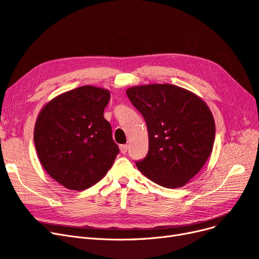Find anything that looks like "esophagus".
Returning a JSON list of instances; mask_svg holds the SVG:
<instances>
[{
	"instance_id": "34e87169",
	"label": "esophagus",
	"mask_w": 259,
	"mask_h": 259,
	"mask_svg": "<svg viewBox=\"0 0 259 259\" xmlns=\"http://www.w3.org/2000/svg\"><path fill=\"white\" fill-rule=\"evenodd\" d=\"M127 149H128L127 145H121L120 146V151H121L122 154H125L127 152Z\"/></svg>"
}]
</instances>
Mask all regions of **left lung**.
Returning a JSON list of instances; mask_svg holds the SVG:
<instances>
[{
    "instance_id": "1",
    "label": "left lung",
    "mask_w": 259,
    "mask_h": 259,
    "mask_svg": "<svg viewBox=\"0 0 259 259\" xmlns=\"http://www.w3.org/2000/svg\"><path fill=\"white\" fill-rule=\"evenodd\" d=\"M126 95L148 128L149 151L137 168L160 186H184L212 152L215 123L209 107L196 94L168 83L132 87Z\"/></svg>"
}]
</instances>
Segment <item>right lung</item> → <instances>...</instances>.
<instances>
[{
    "instance_id": "obj_1",
    "label": "right lung",
    "mask_w": 259,
    "mask_h": 259,
    "mask_svg": "<svg viewBox=\"0 0 259 259\" xmlns=\"http://www.w3.org/2000/svg\"><path fill=\"white\" fill-rule=\"evenodd\" d=\"M106 89L83 85L42 107L34 144L45 170L68 190L83 191L102 180L119 154L104 109Z\"/></svg>"
}]
</instances>
